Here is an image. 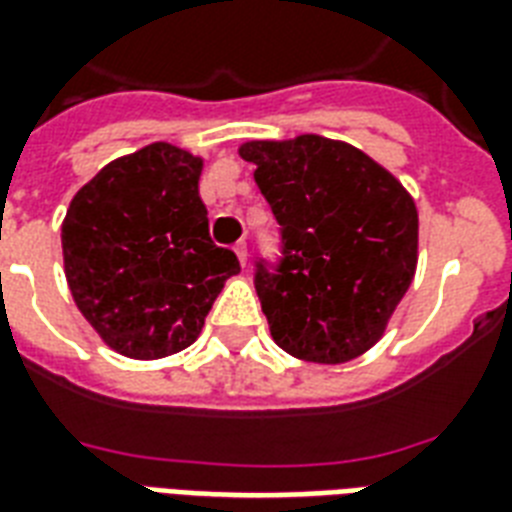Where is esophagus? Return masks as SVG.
Instances as JSON below:
<instances>
[{"label":"esophagus","instance_id":"esophagus-1","mask_svg":"<svg viewBox=\"0 0 512 512\" xmlns=\"http://www.w3.org/2000/svg\"><path fill=\"white\" fill-rule=\"evenodd\" d=\"M233 252H236V257H239L241 268H244V265H247V244H244V241H239V244L233 247Z\"/></svg>","mask_w":512,"mask_h":512}]
</instances>
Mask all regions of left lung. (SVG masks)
<instances>
[{"label":"left lung","instance_id":"8db88e82","mask_svg":"<svg viewBox=\"0 0 512 512\" xmlns=\"http://www.w3.org/2000/svg\"><path fill=\"white\" fill-rule=\"evenodd\" d=\"M281 225V263H257L271 337L289 356L345 364L380 340L417 268V207L372 156L321 135L239 148Z\"/></svg>","mask_w":512,"mask_h":512}]
</instances>
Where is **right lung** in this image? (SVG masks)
<instances>
[{"instance_id": "1", "label": "right lung", "mask_w": 512, "mask_h": 512, "mask_svg": "<svg viewBox=\"0 0 512 512\" xmlns=\"http://www.w3.org/2000/svg\"><path fill=\"white\" fill-rule=\"evenodd\" d=\"M199 156L151 143L106 164L60 228L76 308L108 348L164 358L199 337L225 279L241 271L209 239Z\"/></svg>"}]
</instances>
